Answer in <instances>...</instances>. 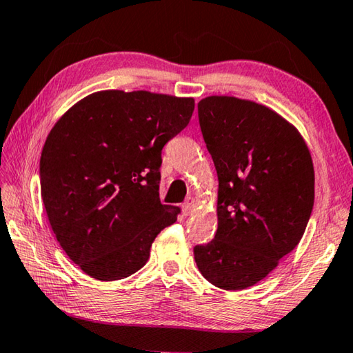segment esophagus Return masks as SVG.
<instances>
[{
	"instance_id": "34e87169",
	"label": "esophagus",
	"mask_w": 353,
	"mask_h": 353,
	"mask_svg": "<svg viewBox=\"0 0 353 353\" xmlns=\"http://www.w3.org/2000/svg\"><path fill=\"white\" fill-rule=\"evenodd\" d=\"M194 205H196L194 199H193V198H188V199H187V202H185V204L182 205V212H183L185 216H188V214L193 213V208H194Z\"/></svg>"
}]
</instances>
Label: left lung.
Segmentation results:
<instances>
[{
    "instance_id": "8db88e82",
    "label": "left lung",
    "mask_w": 353,
    "mask_h": 353,
    "mask_svg": "<svg viewBox=\"0 0 353 353\" xmlns=\"http://www.w3.org/2000/svg\"><path fill=\"white\" fill-rule=\"evenodd\" d=\"M202 137L218 172V230L194 248L208 282L235 291L279 266L305 232L314 170L301 132L270 107L235 97L198 104Z\"/></svg>"
}]
</instances>
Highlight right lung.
Masks as SVG:
<instances>
[{
    "instance_id": "obj_1",
    "label": "right lung",
    "mask_w": 353,
    "mask_h": 353,
    "mask_svg": "<svg viewBox=\"0 0 353 353\" xmlns=\"http://www.w3.org/2000/svg\"><path fill=\"white\" fill-rule=\"evenodd\" d=\"M193 98L103 90L70 107L40 157L41 199L59 244L97 280L146 265L181 208L159 198L162 149L187 128Z\"/></svg>"
}]
</instances>
